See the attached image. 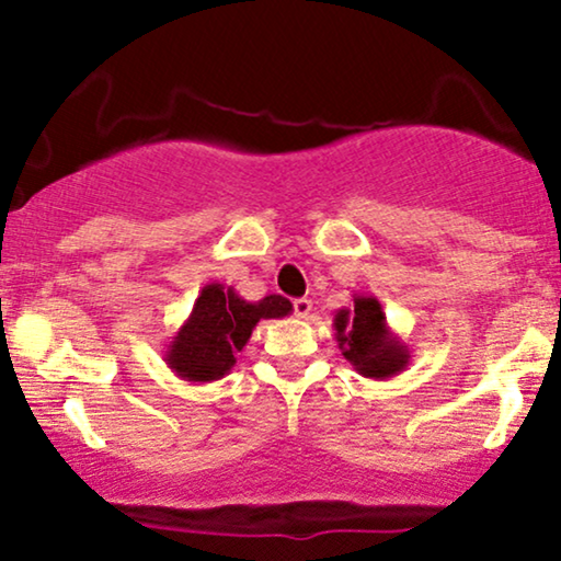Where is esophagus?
<instances>
[{
    "mask_svg": "<svg viewBox=\"0 0 561 561\" xmlns=\"http://www.w3.org/2000/svg\"><path fill=\"white\" fill-rule=\"evenodd\" d=\"M294 313L298 319H306L311 313V301L309 298H296L294 301Z\"/></svg>",
    "mask_w": 561,
    "mask_h": 561,
    "instance_id": "34e87169",
    "label": "esophagus"
}]
</instances>
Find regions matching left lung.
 I'll list each match as a JSON object with an SVG mask.
<instances>
[{
	"mask_svg": "<svg viewBox=\"0 0 561 561\" xmlns=\"http://www.w3.org/2000/svg\"><path fill=\"white\" fill-rule=\"evenodd\" d=\"M336 344L363 378L388 380L409 367L411 352L390 332L386 311L375 296H352V306L334 313Z\"/></svg>",
	"mask_w": 561,
	"mask_h": 561,
	"instance_id": "1",
	"label": "left lung"
}]
</instances>
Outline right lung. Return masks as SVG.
<instances>
[{
  "label": "right lung",
  "instance_id": "right-lung-1",
  "mask_svg": "<svg viewBox=\"0 0 561 561\" xmlns=\"http://www.w3.org/2000/svg\"><path fill=\"white\" fill-rule=\"evenodd\" d=\"M294 311L278 294L250 304L232 286L209 283L198 294L188 319L165 350V365L188 382L221 380L250 342L260 319H280Z\"/></svg>",
  "mask_w": 561,
  "mask_h": 561
}]
</instances>
